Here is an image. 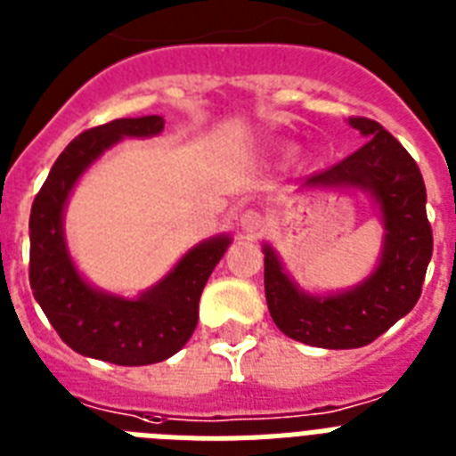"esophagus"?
I'll list each match as a JSON object with an SVG mask.
<instances>
[{
	"instance_id": "34e87169",
	"label": "esophagus",
	"mask_w": 456,
	"mask_h": 456,
	"mask_svg": "<svg viewBox=\"0 0 456 456\" xmlns=\"http://www.w3.org/2000/svg\"><path fill=\"white\" fill-rule=\"evenodd\" d=\"M240 229H243L245 233H250V236H256V233L264 229V217L256 211H245L243 216H240Z\"/></svg>"
}]
</instances>
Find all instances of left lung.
<instances>
[{
  "mask_svg": "<svg viewBox=\"0 0 456 456\" xmlns=\"http://www.w3.org/2000/svg\"><path fill=\"white\" fill-rule=\"evenodd\" d=\"M367 142L358 151L312 174L303 188L365 190L381 211L383 252L367 280L348 291L305 294L287 275L271 245H264V287L273 322L287 338L319 348H358L409 314L422 294L434 236L427 220V190L411 153L381 124L351 117Z\"/></svg>",
  "mask_w": 456,
  "mask_h": 456,
  "instance_id": "1",
  "label": "left lung"
}]
</instances>
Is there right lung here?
Here are the masks:
<instances>
[{
  "label": "right lung",
  "mask_w": 456,
  "mask_h": 456,
  "mask_svg": "<svg viewBox=\"0 0 456 456\" xmlns=\"http://www.w3.org/2000/svg\"><path fill=\"white\" fill-rule=\"evenodd\" d=\"M165 118H117L77 134L47 174L31 204L29 284L59 338L73 351L114 365L137 367L167 360L185 346L200 319V296L232 239L213 236L137 298L94 289L77 273L63 239V208L91 162L124 137H153Z\"/></svg>",
  "instance_id": "right-lung-1"
}]
</instances>
